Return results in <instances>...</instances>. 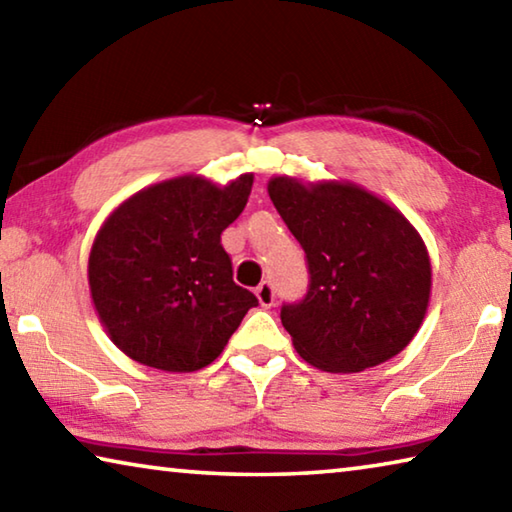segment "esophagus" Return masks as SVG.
Segmentation results:
<instances>
[{
	"instance_id": "esophagus-1",
	"label": "esophagus",
	"mask_w": 512,
	"mask_h": 512,
	"mask_svg": "<svg viewBox=\"0 0 512 512\" xmlns=\"http://www.w3.org/2000/svg\"><path fill=\"white\" fill-rule=\"evenodd\" d=\"M255 296L259 300V305L271 309L273 302H275V291H273V284L271 282H262L259 287L255 289Z\"/></svg>"
}]
</instances>
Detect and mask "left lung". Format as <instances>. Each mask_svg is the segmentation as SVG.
Wrapping results in <instances>:
<instances>
[{"instance_id":"left-lung-1","label":"left lung","mask_w":512,"mask_h":512,"mask_svg":"<svg viewBox=\"0 0 512 512\" xmlns=\"http://www.w3.org/2000/svg\"><path fill=\"white\" fill-rule=\"evenodd\" d=\"M268 196L307 253V296L280 314L300 357L350 375L400 354L431 298L429 250L413 223L350 180L273 176Z\"/></svg>"}]
</instances>
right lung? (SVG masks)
Returning <instances> with one entry per match:
<instances>
[{
	"instance_id": "1",
	"label": "right lung",
	"mask_w": 512,
	"mask_h": 512,
	"mask_svg": "<svg viewBox=\"0 0 512 512\" xmlns=\"http://www.w3.org/2000/svg\"><path fill=\"white\" fill-rule=\"evenodd\" d=\"M253 173L228 185L185 173L140 189L101 223L90 296L117 348L144 366L194 372L219 357L257 307L232 280L221 232L244 212Z\"/></svg>"
}]
</instances>
